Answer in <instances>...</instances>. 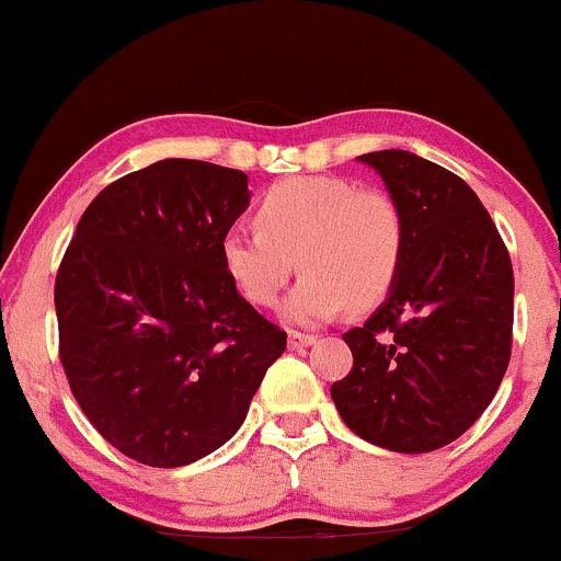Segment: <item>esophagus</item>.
Wrapping results in <instances>:
<instances>
[{"label":"esophagus","mask_w":561,"mask_h":561,"mask_svg":"<svg viewBox=\"0 0 561 561\" xmlns=\"http://www.w3.org/2000/svg\"><path fill=\"white\" fill-rule=\"evenodd\" d=\"M287 340H289V347H306L311 343H317V337L308 332H298V330H289L287 332Z\"/></svg>","instance_id":"obj_1"}]
</instances>
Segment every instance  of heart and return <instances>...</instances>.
I'll list each match as a JSON object with an SVG mask.
<instances>
[{
	"mask_svg": "<svg viewBox=\"0 0 561 561\" xmlns=\"http://www.w3.org/2000/svg\"><path fill=\"white\" fill-rule=\"evenodd\" d=\"M255 231L221 240L224 272L253 306H274L289 274L302 276L282 306L293 324L313 327L377 306L396 287L405 259V216L382 190L340 176H293L255 205Z\"/></svg>",
	"mask_w": 561,
	"mask_h": 561,
	"instance_id": "1",
	"label": "heart"
}]
</instances>
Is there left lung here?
<instances>
[{
  "label": "left lung",
  "instance_id": "obj_1",
  "mask_svg": "<svg viewBox=\"0 0 561 561\" xmlns=\"http://www.w3.org/2000/svg\"><path fill=\"white\" fill-rule=\"evenodd\" d=\"M405 216V259L388 300L345 332L351 375L332 401L364 440L427 454L465 435L512 356L514 272L465 179L414 152L362 156Z\"/></svg>",
  "mask_w": 561,
  "mask_h": 561
}]
</instances>
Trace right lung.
I'll return each mask as SVG.
<instances>
[{"label": "right lung", "instance_id": "right-lung-1", "mask_svg": "<svg viewBox=\"0 0 561 561\" xmlns=\"http://www.w3.org/2000/svg\"><path fill=\"white\" fill-rule=\"evenodd\" d=\"M248 176L169 158L107 184L55 279L60 362L94 430L128 459L184 467L240 430L287 332L237 293L221 240Z\"/></svg>", "mask_w": 561, "mask_h": 561}]
</instances>
